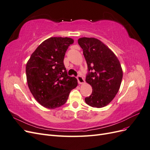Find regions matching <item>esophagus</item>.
<instances>
[{
  "mask_svg": "<svg viewBox=\"0 0 150 150\" xmlns=\"http://www.w3.org/2000/svg\"><path fill=\"white\" fill-rule=\"evenodd\" d=\"M76 78H77V79H78V83H79V84H83V83H84V78L83 76H80V75H78V76L76 77Z\"/></svg>",
  "mask_w": 150,
  "mask_h": 150,
  "instance_id": "34e87169",
  "label": "esophagus"
}]
</instances>
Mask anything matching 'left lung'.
Returning <instances> with one entry per match:
<instances>
[{
  "label": "left lung",
  "instance_id": "obj_1",
  "mask_svg": "<svg viewBox=\"0 0 150 150\" xmlns=\"http://www.w3.org/2000/svg\"><path fill=\"white\" fill-rule=\"evenodd\" d=\"M78 44L83 49L88 65L86 81L93 92L85 98L88 105L103 108L110 103L118 92L122 71L118 59L105 44L95 38H82Z\"/></svg>",
  "mask_w": 150,
  "mask_h": 150
}]
</instances>
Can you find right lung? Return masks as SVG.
Segmentation results:
<instances>
[{
	"label": "right lung",
	"instance_id": "1",
	"mask_svg": "<svg viewBox=\"0 0 150 150\" xmlns=\"http://www.w3.org/2000/svg\"><path fill=\"white\" fill-rule=\"evenodd\" d=\"M74 40L51 38L40 44L26 64V76L31 93L39 104L49 109L64 104L72 89L78 86L74 77L67 75L64 64L67 49Z\"/></svg>",
	"mask_w": 150,
	"mask_h": 150
}]
</instances>
